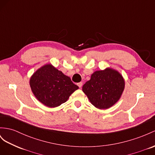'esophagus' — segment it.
Returning <instances> with one entry per match:
<instances>
[{
	"instance_id": "1",
	"label": "esophagus",
	"mask_w": 155,
	"mask_h": 155,
	"mask_svg": "<svg viewBox=\"0 0 155 155\" xmlns=\"http://www.w3.org/2000/svg\"><path fill=\"white\" fill-rule=\"evenodd\" d=\"M77 85L78 86V87L79 88H81V87L82 86V82H78V83H77Z\"/></svg>"
}]
</instances>
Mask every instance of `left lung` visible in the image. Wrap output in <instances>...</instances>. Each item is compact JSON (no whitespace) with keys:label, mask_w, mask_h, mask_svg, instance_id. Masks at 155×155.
Here are the masks:
<instances>
[{"label":"left lung","mask_w":155,"mask_h":155,"mask_svg":"<svg viewBox=\"0 0 155 155\" xmlns=\"http://www.w3.org/2000/svg\"><path fill=\"white\" fill-rule=\"evenodd\" d=\"M124 89V81L118 71L107 68L97 71L82 86V91L96 107L106 109L118 101Z\"/></svg>","instance_id":"8db88e82"}]
</instances>
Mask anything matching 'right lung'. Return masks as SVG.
I'll list each match as a JSON object with an SVG mask.
<instances>
[{"label":"right lung","instance_id":"1","mask_svg":"<svg viewBox=\"0 0 155 155\" xmlns=\"http://www.w3.org/2000/svg\"><path fill=\"white\" fill-rule=\"evenodd\" d=\"M30 86L37 100L49 107L67 101L78 86L71 78L50 64L42 67L30 79Z\"/></svg>","mask_w":155,"mask_h":155}]
</instances>
